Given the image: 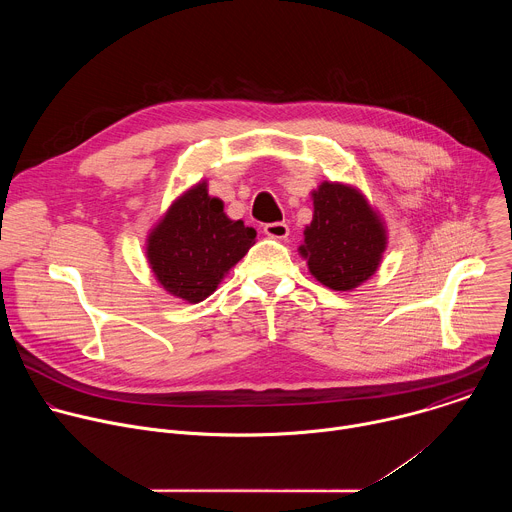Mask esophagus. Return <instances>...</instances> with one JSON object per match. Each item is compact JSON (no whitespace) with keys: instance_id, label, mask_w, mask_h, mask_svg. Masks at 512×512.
<instances>
[{"instance_id":"obj_1","label":"esophagus","mask_w":512,"mask_h":512,"mask_svg":"<svg viewBox=\"0 0 512 512\" xmlns=\"http://www.w3.org/2000/svg\"><path fill=\"white\" fill-rule=\"evenodd\" d=\"M263 233H265L267 237H271V239L283 241V239H287V235H289V227H287L285 223H269V225L263 227Z\"/></svg>"}]
</instances>
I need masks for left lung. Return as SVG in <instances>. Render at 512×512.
I'll use <instances>...</instances> for the list:
<instances>
[{
    "label": "left lung",
    "mask_w": 512,
    "mask_h": 512,
    "mask_svg": "<svg viewBox=\"0 0 512 512\" xmlns=\"http://www.w3.org/2000/svg\"><path fill=\"white\" fill-rule=\"evenodd\" d=\"M312 200L314 216L298 251L322 285L350 291L379 269L387 227L367 196L350 184L324 180Z\"/></svg>",
    "instance_id": "left-lung-1"
}]
</instances>
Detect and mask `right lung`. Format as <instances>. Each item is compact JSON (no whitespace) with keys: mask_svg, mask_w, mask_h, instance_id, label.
I'll use <instances>...</instances> for the list:
<instances>
[{"mask_svg":"<svg viewBox=\"0 0 512 512\" xmlns=\"http://www.w3.org/2000/svg\"><path fill=\"white\" fill-rule=\"evenodd\" d=\"M257 231L227 216L206 180L182 192L145 239L158 283L188 304L204 302L255 245Z\"/></svg>","mask_w":512,"mask_h":512,"instance_id":"right-lung-1","label":"right lung"}]
</instances>
